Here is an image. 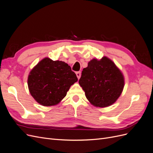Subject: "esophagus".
<instances>
[{
  "mask_svg": "<svg viewBox=\"0 0 153 153\" xmlns=\"http://www.w3.org/2000/svg\"><path fill=\"white\" fill-rule=\"evenodd\" d=\"M81 75V72H76V76H77V78H78V79H80Z\"/></svg>",
  "mask_w": 153,
  "mask_h": 153,
  "instance_id": "1",
  "label": "esophagus"
}]
</instances>
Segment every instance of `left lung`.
Returning <instances> with one entry per match:
<instances>
[{
    "instance_id": "1",
    "label": "left lung",
    "mask_w": 153,
    "mask_h": 153,
    "mask_svg": "<svg viewBox=\"0 0 153 153\" xmlns=\"http://www.w3.org/2000/svg\"><path fill=\"white\" fill-rule=\"evenodd\" d=\"M79 84L91 105L106 107L114 103L122 93L125 77L116 64L107 56L93 58L83 68Z\"/></svg>"
}]
</instances>
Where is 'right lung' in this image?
<instances>
[{"instance_id":"add662e5","label":"right lung","mask_w":153,"mask_h":153,"mask_svg":"<svg viewBox=\"0 0 153 153\" xmlns=\"http://www.w3.org/2000/svg\"><path fill=\"white\" fill-rule=\"evenodd\" d=\"M77 81L76 74L67 63L46 57L30 71L27 83L36 101L48 107L58 104Z\"/></svg>"}]
</instances>
